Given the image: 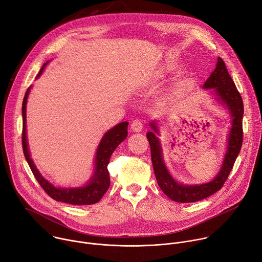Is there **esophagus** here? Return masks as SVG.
<instances>
[{
  "label": "esophagus",
  "instance_id": "esophagus-1",
  "mask_svg": "<svg viewBox=\"0 0 262 262\" xmlns=\"http://www.w3.org/2000/svg\"><path fill=\"white\" fill-rule=\"evenodd\" d=\"M130 127H132V129L134 130V132H141L142 129H143V122H142V120H140V119H135L133 122H132V124H130Z\"/></svg>",
  "mask_w": 262,
  "mask_h": 262
}]
</instances>
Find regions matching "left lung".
<instances>
[{
  "label": "left lung",
  "instance_id": "left-lung-1",
  "mask_svg": "<svg viewBox=\"0 0 262 262\" xmlns=\"http://www.w3.org/2000/svg\"><path fill=\"white\" fill-rule=\"evenodd\" d=\"M203 87L206 89L213 88L220 99L228 106L232 116V128L228 139L227 154L225 159H224L221 171L212 181L198 185H183L176 182L171 177L164 164L162 158V148L159 139L154 134L155 132L156 134L159 133L155 122L150 123L154 133H147L157 181L162 191L175 202L191 203L200 201L220 191L227 180L243 145L244 103L242 96L227 70L225 62L223 61L222 58L219 57L215 69L211 72Z\"/></svg>",
  "mask_w": 262,
  "mask_h": 262
}]
</instances>
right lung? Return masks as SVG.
Wrapping results in <instances>:
<instances>
[{"label": "right lung", "instance_id": "add662e5", "mask_svg": "<svg viewBox=\"0 0 262 262\" xmlns=\"http://www.w3.org/2000/svg\"><path fill=\"white\" fill-rule=\"evenodd\" d=\"M48 64L45 63L41 67L40 71L37 74L36 78H39L42 73L45 66ZM30 92V88H28L24 101H23V134H21V144H23V151L25 158L33 172L35 178L38 181L41 188L45 192L54 200L69 203L73 205H90L98 202L101 197L105 194L110 186V175L107 171V165L110 163V158L112 154L114 152L117 146L125 140L127 137V122H121L114 126L112 129L107 130L103 136L100 144L97 148L96 158H95V173L90 179L89 183L84 186V188L78 189H59L55 188L48 180H46L41 174L35 167L32 159L30 158V152L28 150V144H27V132H26V104L27 98Z\"/></svg>", "mask_w": 262, "mask_h": 262}]
</instances>
